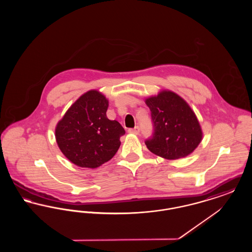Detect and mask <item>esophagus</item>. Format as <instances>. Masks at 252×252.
Instances as JSON below:
<instances>
[{"instance_id": "1", "label": "esophagus", "mask_w": 252, "mask_h": 252, "mask_svg": "<svg viewBox=\"0 0 252 252\" xmlns=\"http://www.w3.org/2000/svg\"><path fill=\"white\" fill-rule=\"evenodd\" d=\"M128 133H130V134H139V132H140V127L139 126H136V127H134V128H129L128 130Z\"/></svg>"}]
</instances>
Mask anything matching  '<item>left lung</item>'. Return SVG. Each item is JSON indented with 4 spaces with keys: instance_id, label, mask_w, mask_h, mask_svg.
<instances>
[{
    "instance_id": "obj_1",
    "label": "left lung",
    "mask_w": 252,
    "mask_h": 252,
    "mask_svg": "<svg viewBox=\"0 0 252 252\" xmlns=\"http://www.w3.org/2000/svg\"><path fill=\"white\" fill-rule=\"evenodd\" d=\"M154 124V135L145 142L157 156L178 159L189 156L201 143L203 132L189 104L172 91L162 90L145 99Z\"/></svg>"
}]
</instances>
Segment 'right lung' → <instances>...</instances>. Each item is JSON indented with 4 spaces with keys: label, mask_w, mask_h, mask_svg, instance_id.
Here are the masks:
<instances>
[{
    "label": "right lung",
    "mask_w": 252,
    "mask_h": 252,
    "mask_svg": "<svg viewBox=\"0 0 252 252\" xmlns=\"http://www.w3.org/2000/svg\"><path fill=\"white\" fill-rule=\"evenodd\" d=\"M108 100L96 90L80 96L56 126L60 151L73 164L99 167L116 154L126 131L117 121L107 117Z\"/></svg>",
    "instance_id": "right-lung-1"
}]
</instances>
